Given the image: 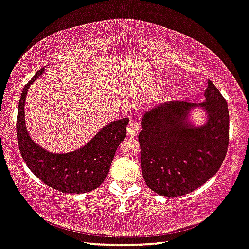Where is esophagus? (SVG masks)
Listing matches in <instances>:
<instances>
[{
  "label": "esophagus",
  "mask_w": 249,
  "mask_h": 249,
  "mask_svg": "<svg viewBox=\"0 0 249 249\" xmlns=\"http://www.w3.org/2000/svg\"><path fill=\"white\" fill-rule=\"evenodd\" d=\"M140 133V125L136 121H131L127 126V135L129 137H135Z\"/></svg>",
  "instance_id": "esophagus-1"
}]
</instances>
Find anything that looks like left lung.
Segmentation results:
<instances>
[{"label":"left lung","mask_w":249,"mask_h":249,"mask_svg":"<svg viewBox=\"0 0 249 249\" xmlns=\"http://www.w3.org/2000/svg\"><path fill=\"white\" fill-rule=\"evenodd\" d=\"M202 103L168 102L142 117V174L147 186L164 197L188 194L214 176L226 156L230 113L225 98L211 81ZM200 108L205 122L196 125L193 110Z\"/></svg>","instance_id":"8db88e82"}]
</instances>
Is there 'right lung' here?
I'll return each mask as SVG.
<instances>
[{"label": "right lung", "mask_w": 249, "mask_h": 249, "mask_svg": "<svg viewBox=\"0 0 249 249\" xmlns=\"http://www.w3.org/2000/svg\"><path fill=\"white\" fill-rule=\"evenodd\" d=\"M39 70L23 89L17 121L18 148L27 167L47 186L62 193L83 194L97 188L107 176L118 145L126 137L128 118L106 124L81 148L69 153H52L33 142L26 131L24 106L27 89L38 76Z\"/></svg>", "instance_id": "right-lung-1"}]
</instances>
